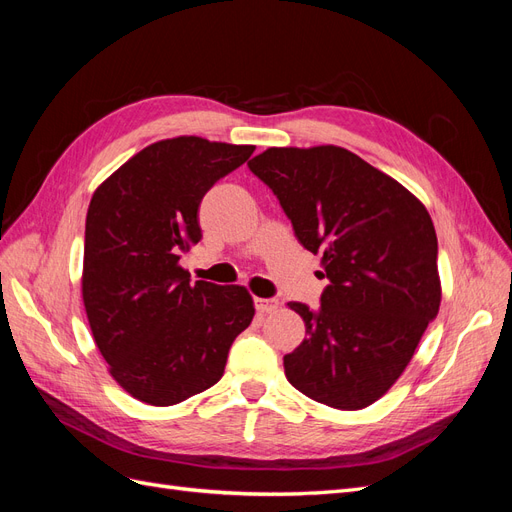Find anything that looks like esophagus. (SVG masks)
I'll list each match as a JSON object with an SVG mask.
<instances>
[{
	"mask_svg": "<svg viewBox=\"0 0 512 512\" xmlns=\"http://www.w3.org/2000/svg\"><path fill=\"white\" fill-rule=\"evenodd\" d=\"M254 305H256L258 314H271L277 307H280L277 299H254Z\"/></svg>",
	"mask_w": 512,
	"mask_h": 512,
	"instance_id": "1",
	"label": "esophagus"
}]
</instances>
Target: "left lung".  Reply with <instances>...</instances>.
<instances>
[{"mask_svg": "<svg viewBox=\"0 0 512 512\" xmlns=\"http://www.w3.org/2000/svg\"><path fill=\"white\" fill-rule=\"evenodd\" d=\"M294 237L322 254L320 307L288 303L307 339L284 356L288 382L339 410L374 404L404 374L440 309L438 237L421 200L352 151L271 147L247 162Z\"/></svg>", "mask_w": 512, "mask_h": 512, "instance_id": "obj_1", "label": "left lung"}]
</instances>
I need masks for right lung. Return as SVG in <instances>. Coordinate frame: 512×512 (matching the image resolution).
Wrapping results in <instances>:
<instances>
[{
  "instance_id": "obj_1",
  "label": "right lung",
  "mask_w": 512,
  "mask_h": 512,
  "mask_svg": "<svg viewBox=\"0 0 512 512\" xmlns=\"http://www.w3.org/2000/svg\"><path fill=\"white\" fill-rule=\"evenodd\" d=\"M252 145L179 136L138 151L91 196L83 303L111 376L149 406H175L224 374L254 303L243 286L190 282L179 254L203 239V196Z\"/></svg>"
}]
</instances>
